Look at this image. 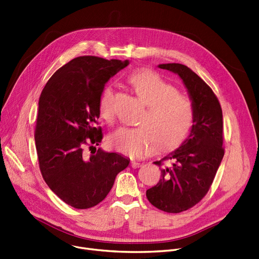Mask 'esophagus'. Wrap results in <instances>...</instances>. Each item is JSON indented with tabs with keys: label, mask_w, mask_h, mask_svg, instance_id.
Wrapping results in <instances>:
<instances>
[{
	"label": "esophagus",
	"mask_w": 259,
	"mask_h": 259,
	"mask_svg": "<svg viewBox=\"0 0 259 259\" xmlns=\"http://www.w3.org/2000/svg\"><path fill=\"white\" fill-rule=\"evenodd\" d=\"M131 165H132L133 168H139V167H141L143 164L140 163V162H137V161H132Z\"/></svg>",
	"instance_id": "esophagus-1"
}]
</instances>
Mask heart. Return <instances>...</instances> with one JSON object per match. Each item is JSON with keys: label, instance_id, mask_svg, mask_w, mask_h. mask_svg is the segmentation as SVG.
I'll list each match as a JSON object with an SVG mask.
<instances>
[{"label": "heart", "instance_id": "heart-1", "mask_svg": "<svg viewBox=\"0 0 259 259\" xmlns=\"http://www.w3.org/2000/svg\"><path fill=\"white\" fill-rule=\"evenodd\" d=\"M128 82L146 107L137 121L139 126L119 127L109 136V145L124 155L139 157L147 153L153 143L160 150L182 144L195 121V107L191 98L151 70L134 71ZM113 101L114 89L106 85L98 97V112L107 121L113 119Z\"/></svg>", "mask_w": 259, "mask_h": 259}]
</instances>
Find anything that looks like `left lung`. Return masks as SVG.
I'll use <instances>...</instances> for the list:
<instances>
[{
    "label": "left lung",
    "instance_id": "obj_1",
    "mask_svg": "<svg viewBox=\"0 0 259 259\" xmlns=\"http://www.w3.org/2000/svg\"><path fill=\"white\" fill-rule=\"evenodd\" d=\"M158 67L178 74L195 107L194 125L182 145L153 164L161 178L146 191L149 202L166 212H182L208 192L224 156L223 115L217 96L203 79L180 63Z\"/></svg>",
    "mask_w": 259,
    "mask_h": 259
}]
</instances>
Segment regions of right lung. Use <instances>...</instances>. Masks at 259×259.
<instances>
[{"label":"right lung","mask_w":259,"mask_h":259,"mask_svg":"<svg viewBox=\"0 0 259 259\" xmlns=\"http://www.w3.org/2000/svg\"><path fill=\"white\" fill-rule=\"evenodd\" d=\"M94 56L72 59L49 79L38 103L35 144L49 188L68 205L86 209L102 202L130 160L98 148L103 140L98 97L110 77L128 65ZM85 145L95 148L92 155Z\"/></svg>","instance_id":"right-lung-1"}]
</instances>
